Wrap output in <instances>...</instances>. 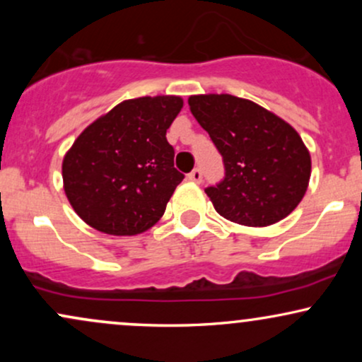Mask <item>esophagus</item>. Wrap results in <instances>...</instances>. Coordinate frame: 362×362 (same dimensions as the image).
Wrapping results in <instances>:
<instances>
[{"instance_id": "1", "label": "esophagus", "mask_w": 362, "mask_h": 362, "mask_svg": "<svg viewBox=\"0 0 362 362\" xmlns=\"http://www.w3.org/2000/svg\"><path fill=\"white\" fill-rule=\"evenodd\" d=\"M189 180L195 182V184H201V182H202V172H201V168H194L192 172L189 173Z\"/></svg>"}]
</instances>
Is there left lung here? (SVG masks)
Masks as SVG:
<instances>
[{
  "mask_svg": "<svg viewBox=\"0 0 362 362\" xmlns=\"http://www.w3.org/2000/svg\"><path fill=\"white\" fill-rule=\"evenodd\" d=\"M189 107L223 156L224 178L206 189L223 218L269 226L296 209L308 189L311 158L286 120L226 93L194 95Z\"/></svg>",
  "mask_w": 362,
  "mask_h": 362,
  "instance_id": "1",
  "label": "left lung"
}]
</instances>
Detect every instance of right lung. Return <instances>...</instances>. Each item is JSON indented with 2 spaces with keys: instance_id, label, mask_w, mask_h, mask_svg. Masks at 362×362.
Returning a JSON list of instances; mask_svg holds the SVG:
<instances>
[{
  "instance_id": "1",
  "label": "right lung",
  "mask_w": 362,
  "mask_h": 362,
  "mask_svg": "<svg viewBox=\"0 0 362 362\" xmlns=\"http://www.w3.org/2000/svg\"><path fill=\"white\" fill-rule=\"evenodd\" d=\"M182 105L172 95L132 98L78 136L62 160V182L83 221L117 236L143 233L158 223L184 180L167 141Z\"/></svg>"
}]
</instances>
